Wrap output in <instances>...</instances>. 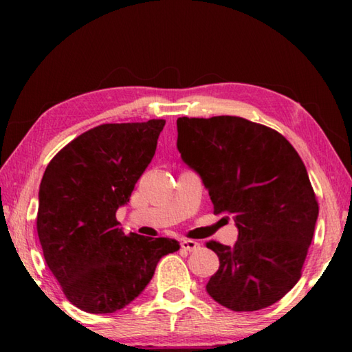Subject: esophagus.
Returning a JSON list of instances; mask_svg holds the SVG:
<instances>
[{
	"label": "esophagus",
	"mask_w": 352,
	"mask_h": 352,
	"mask_svg": "<svg viewBox=\"0 0 352 352\" xmlns=\"http://www.w3.org/2000/svg\"><path fill=\"white\" fill-rule=\"evenodd\" d=\"M182 248L186 250V252H197V250L200 248V243L195 241H190V239H184V241H182Z\"/></svg>",
	"instance_id": "1"
}]
</instances>
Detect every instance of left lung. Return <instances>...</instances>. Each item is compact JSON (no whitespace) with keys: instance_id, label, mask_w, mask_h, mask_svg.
Instances as JSON below:
<instances>
[{"instance_id":"left-lung-1","label":"left lung","mask_w":352,"mask_h":352,"mask_svg":"<svg viewBox=\"0 0 352 352\" xmlns=\"http://www.w3.org/2000/svg\"><path fill=\"white\" fill-rule=\"evenodd\" d=\"M177 130L214 214L233 216L239 230L234 247L206 242L220 261L206 292L236 312L272 306L301 278L318 217L305 163L281 133L239 116H183Z\"/></svg>"}]
</instances>
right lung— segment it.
I'll list each match as a JSON object with an SVG mask.
<instances>
[{"instance_id": "obj_1", "label": "right lung", "mask_w": 352, "mask_h": 352, "mask_svg": "<svg viewBox=\"0 0 352 352\" xmlns=\"http://www.w3.org/2000/svg\"><path fill=\"white\" fill-rule=\"evenodd\" d=\"M164 119L102 124L65 146L43 174L37 233L65 296L90 314H113L138 296L164 254L169 237L126 234L116 211L152 162Z\"/></svg>"}]
</instances>
